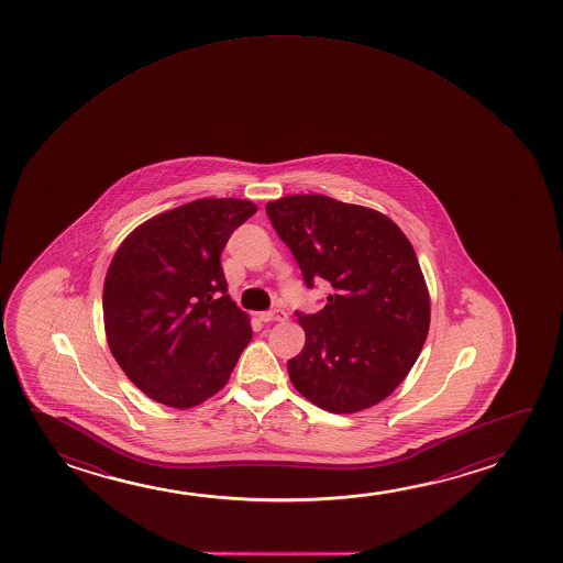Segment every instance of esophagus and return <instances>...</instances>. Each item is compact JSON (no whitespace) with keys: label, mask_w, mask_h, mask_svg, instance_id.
<instances>
[{"label":"esophagus","mask_w":563,"mask_h":563,"mask_svg":"<svg viewBox=\"0 0 563 563\" xmlns=\"http://www.w3.org/2000/svg\"><path fill=\"white\" fill-rule=\"evenodd\" d=\"M262 321L265 323H275V321H286V313L283 309H271V311H263L260 313Z\"/></svg>","instance_id":"obj_1"}]
</instances>
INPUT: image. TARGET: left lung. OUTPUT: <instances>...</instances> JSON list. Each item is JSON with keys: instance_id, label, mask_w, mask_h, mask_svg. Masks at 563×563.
Instances as JSON below:
<instances>
[{"instance_id": "1", "label": "left lung", "mask_w": 563, "mask_h": 563, "mask_svg": "<svg viewBox=\"0 0 563 563\" xmlns=\"http://www.w3.org/2000/svg\"><path fill=\"white\" fill-rule=\"evenodd\" d=\"M306 285L334 292L313 316L298 313L306 344L288 362L294 388L317 408L355 413L396 390L423 350L431 296L416 250L393 219L323 194L267 203Z\"/></svg>"}]
</instances>
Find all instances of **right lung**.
<instances>
[{"mask_svg": "<svg viewBox=\"0 0 563 563\" xmlns=\"http://www.w3.org/2000/svg\"><path fill=\"white\" fill-rule=\"evenodd\" d=\"M257 206L201 198L123 240L103 283L109 350L147 398L188 409L219 393L247 342L250 316L227 294L221 252Z\"/></svg>", "mask_w": 563, "mask_h": 563, "instance_id": "add662e5", "label": "right lung"}]
</instances>
